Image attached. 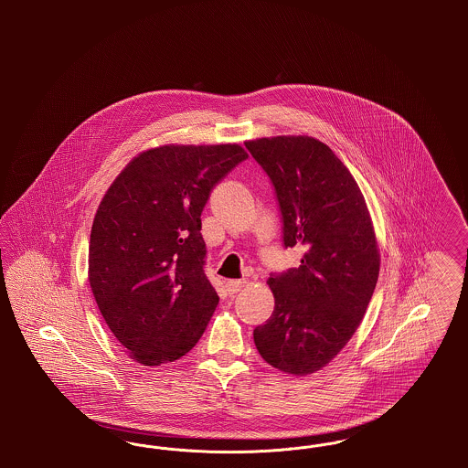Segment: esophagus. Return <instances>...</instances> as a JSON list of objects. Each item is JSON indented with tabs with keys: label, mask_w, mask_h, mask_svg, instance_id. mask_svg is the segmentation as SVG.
I'll list each match as a JSON object with an SVG mask.
<instances>
[{
	"label": "esophagus",
	"mask_w": 468,
	"mask_h": 468,
	"mask_svg": "<svg viewBox=\"0 0 468 468\" xmlns=\"http://www.w3.org/2000/svg\"><path fill=\"white\" fill-rule=\"evenodd\" d=\"M244 286V281H228L224 288L228 291V294H235V292H239V291L242 290Z\"/></svg>",
	"instance_id": "obj_1"
}]
</instances>
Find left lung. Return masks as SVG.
<instances>
[{
  "label": "left lung",
  "instance_id": "8db88e82",
  "mask_svg": "<svg viewBox=\"0 0 468 468\" xmlns=\"http://www.w3.org/2000/svg\"><path fill=\"white\" fill-rule=\"evenodd\" d=\"M275 189L284 247H303L302 263L271 273L275 307L254 328L271 367L309 376L334 359L367 312L378 284V240L356 180L312 136L245 142Z\"/></svg>",
  "mask_w": 468,
  "mask_h": 468
}]
</instances>
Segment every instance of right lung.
I'll return each instance as SVG.
<instances>
[{
  "label": "right lung",
  "mask_w": 468,
  "mask_h": 468,
  "mask_svg": "<svg viewBox=\"0 0 468 468\" xmlns=\"http://www.w3.org/2000/svg\"><path fill=\"white\" fill-rule=\"evenodd\" d=\"M244 159L239 144L163 145L130 161L100 203L90 229V290L134 361H176L205 332L219 296L203 270L201 212Z\"/></svg>",
  "instance_id": "obj_1"
}]
</instances>
